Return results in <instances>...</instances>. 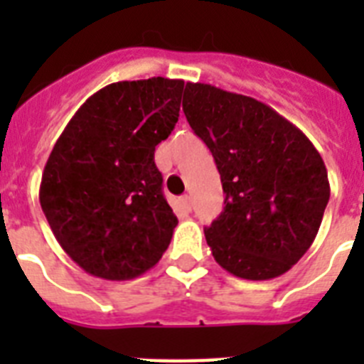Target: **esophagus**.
I'll return each instance as SVG.
<instances>
[{"mask_svg":"<svg viewBox=\"0 0 364 364\" xmlns=\"http://www.w3.org/2000/svg\"><path fill=\"white\" fill-rule=\"evenodd\" d=\"M180 204H182V208H184L186 211H191V197H189V195L180 197Z\"/></svg>","mask_w":364,"mask_h":364,"instance_id":"obj_1","label":"esophagus"}]
</instances>
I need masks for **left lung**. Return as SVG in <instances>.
<instances>
[{"label":"left lung","mask_w":364,"mask_h":364,"mask_svg":"<svg viewBox=\"0 0 364 364\" xmlns=\"http://www.w3.org/2000/svg\"><path fill=\"white\" fill-rule=\"evenodd\" d=\"M182 109L226 193L204 230L215 260L247 281L286 273L315 240L330 198L319 151L269 105L210 83H186Z\"/></svg>","instance_id":"obj_1"}]
</instances>
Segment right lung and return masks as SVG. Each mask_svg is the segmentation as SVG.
<instances>
[{
	"label": "right lung",
	"mask_w": 364,
	"mask_h": 364,
	"mask_svg": "<svg viewBox=\"0 0 364 364\" xmlns=\"http://www.w3.org/2000/svg\"><path fill=\"white\" fill-rule=\"evenodd\" d=\"M184 80L117 82L74 112L54 144L40 204L63 252L89 275L129 281L171 242L175 213L162 195L154 147L178 122Z\"/></svg>",
	"instance_id": "obj_1"
}]
</instances>
